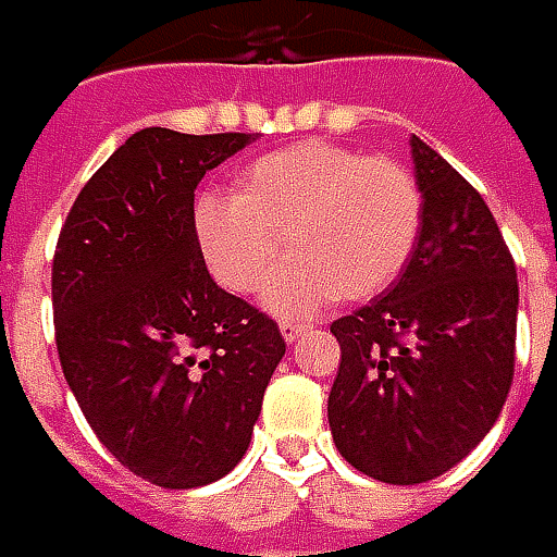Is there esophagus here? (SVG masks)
<instances>
[{
	"label": "esophagus",
	"instance_id": "obj_1",
	"mask_svg": "<svg viewBox=\"0 0 557 557\" xmlns=\"http://www.w3.org/2000/svg\"><path fill=\"white\" fill-rule=\"evenodd\" d=\"M278 329H282V337H285L288 344H294V341H297L300 334L307 332V325H304V322H288V319H285V322H282Z\"/></svg>",
	"mask_w": 557,
	"mask_h": 557
}]
</instances>
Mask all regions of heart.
I'll return each instance as SVG.
<instances>
[{"mask_svg":"<svg viewBox=\"0 0 557 557\" xmlns=\"http://www.w3.org/2000/svg\"><path fill=\"white\" fill-rule=\"evenodd\" d=\"M424 198L403 163L332 141H300L247 163L228 195H201L191 225L225 290L263 288L285 245L294 257L267 290L269 310L307 315L334 294L366 300L406 269Z\"/></svg>","mask_w":557,"mask_h":557,"instance_id":"heart-1","label":"heart"}]
</instances>
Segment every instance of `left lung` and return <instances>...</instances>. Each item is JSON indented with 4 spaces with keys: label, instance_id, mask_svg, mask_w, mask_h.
Instances as JSON below:
<instances>
[{
    "label": "left lung",
    "instance_id": "obj_1",
    "mask_svg": "<svg viewBox=\"0 0 557 557\" xmlns=\"http://www.w3.org/2000/svg\"><path fill=\"white\" fill-rule=\"evenodd\" d=\"M421 235L391 288L332 325L337 453L384 483L459 465L503 412L515 374L518 272L490 207L412 136Z\"/></svg>",
    "mask_w": 557,
    "mask_h": 557
}]
</instances>
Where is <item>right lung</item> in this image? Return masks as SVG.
<instances>
[{
	"label": "right lung",
	"mask_w": 557,
	"mask_h": 557,
	"mask_svg": "<svg viewBox=\"0 0 557 557\" xmlns=\"http://www.w3.org/2000/svg\"><path fill=\"white\" fill-rule=\"evenodd\" d=\"M250 133H133L83 185L52 263L64 377L104 449L163 490L225 478L285 356L267 312L223 290L195 242V188Z\"/></svg>",
	"instance_id": "1"
}]
</instances>
